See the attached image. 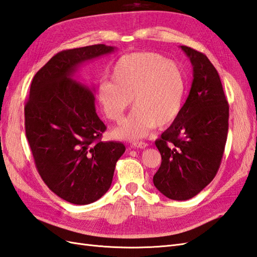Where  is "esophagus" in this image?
I'll return each instance as SVG.
<instances>
[{
	"label": "esophagus",
	"mask_w": 257,
	"mask_h": 257,
	"mask_svg": "<svg viewBox=\"0 0 257 257\" xmlns=\"http://www.w3.org/2000/svg\"><path fill=\"white\" fill-rule=\"evenodd\" d=\"M133 147L137 148V149H146L148 147V145L146 142H135V143H133Z\"/></svg>",
	"instance_id": "1"
}]
</instances>
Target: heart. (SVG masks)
<instances>
[{"label":"heart","mask_w":257,"mask_h":257,"mask_svg":"<svg viewBox=\"0 0 257 257\" xmlns=\"http://www.w3.org/2000/svg\"><path fill=\"white\" fill-rule=\"evenodd\" d=\"M111 79L100 81L96 92L105 116L119 122L133 98L136 106L116 129L118 138H143L156 126H170L180 116L186 77L178 63L157 52L128 53L114 64Z\"/></svg>","instance_id":"obj_1"}]
</instances>
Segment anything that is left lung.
<instances>
[{
    "instance_id": "left-lung-1",
    "label": "left lung",
    "mask_w": 257,
    "mask_h": 257,
    "mask_svg": "<svg viewBox=\"0 0 257 257\" xmlns=\"http://www.w3.org/2000/svg\"><path fill=\"white\" fill-rule=\"evenodd\" d=\"M193 83L180 116L156 141L162 157L153 184L173 200H187L216 176L229 128V105L216 68L204 53L181 46Z\"/></svg>"
}]
</instances>
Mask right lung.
Masks as SVG:
<instances>
[{
  "instance_id": "add662e5",
  "label": "right lung",
  "mask_w": 257,
  "mask_h": 257,
  "mask_svg": "<svg viewBox=\"0 0 257 257\" xmlns=\"http://www.w3.org/2000/svg\"><path fill=\"white\" fill-rule=\"evenodd\" d=\"M93 45L63 50L35 74L25 105V129L36 168L53 193L87 205L109 189L126 148L101 141L106 130L95 110L94 88L74 79L83 63L114 52Z\"/></svg>"
}]
</instances>
